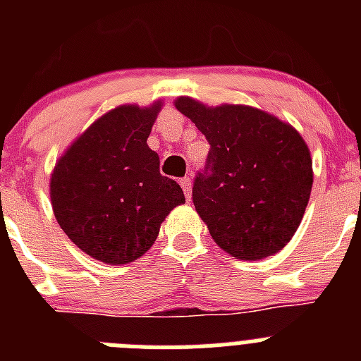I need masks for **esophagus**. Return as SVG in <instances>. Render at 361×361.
<instances>
[{"label": "esophagus", "instance_id": "34e87169", "mask_svg": "<svg viewBox=\"0 0 361 361\" xmlns=\"http://www.w3.org/2000/svg\"><path fill=\"white\" fill-rule=\"evenodd\" d=\"M180 186H183L184 195H186V199L190 200L191 199V178L190 177H184L183 180H180Z\"/></svg>", "mask_w": 361, "mask_h": 361}]
</instances>
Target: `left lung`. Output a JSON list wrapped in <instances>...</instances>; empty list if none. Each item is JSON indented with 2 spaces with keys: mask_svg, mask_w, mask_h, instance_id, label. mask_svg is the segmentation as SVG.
I'll return each instance as SVG.
<instances>
[{
  "mask_svg": "<svg viewBox=\"0 0 361 361\" xmlns=\"http://www.w3.org/2000/svg\"><path fill=\"white\" fill-rule=\"evenodd\" d=\"M177 108L209 142L193 204L220 250L240 260L276 255L304 219L312 188L311 152L289 123L245 104Z\"/></svg>",
  "mask_w": 361,
  "mask_h": 361,
  "instance_id": "1",
  "label": "left lung"
}]
</instances>
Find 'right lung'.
Masks as SVG:
<instances>
[{"mask_svg": "<svg viewBox=\"0 0 361 361\" xmlns=\"http://www.w3.org/2000/svg\"><path fill=\"white\" fill-rule=\"evenodd\" d=\"M162 101L121 104L88 126L57 159L50 200L57 224L88 257L110 266L141 258L183 188L162 177L148 146Z\"/></svg>", "mask_w": 361, "mask_h": 361, "instance_id": "add662e5", "label": "right lung"}]
</instances>
